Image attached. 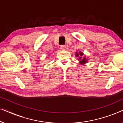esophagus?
<instances>
[{"mask_svg": "<svg viewBox=\"0 0 123 123\" xmlns=\"http://www.w3.org/2000/svg\"><path fill=\"white\" fill-rule=\"evenodd\" d=\"M67 46H65V45H62V46H60V49L62 50H65L67 49Z\"/></svg>", "mask_w": 123, "mask_h": 123, "instance_id": "esophagus-1", "label": "esophagus"}]
</instances>
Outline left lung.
<instances>
[{"instance_id": "obj_1", "label": "left lung", "mask_w": 123, "mask_h": 123, "mask_svg": "<svg viewBox=\"0 0 123 123\" xmlns=\"http://www.w3.org/2000/svg\"><path fill=\"white\" fill-rule=\"evenodd\" d=\"M75 56L77 57H79L80 63L81 64V65L85 64L86 63H88V59L86 57V55H84L83 53H82V52H76L75 53Z\"/></svg>"}]
</instances>
